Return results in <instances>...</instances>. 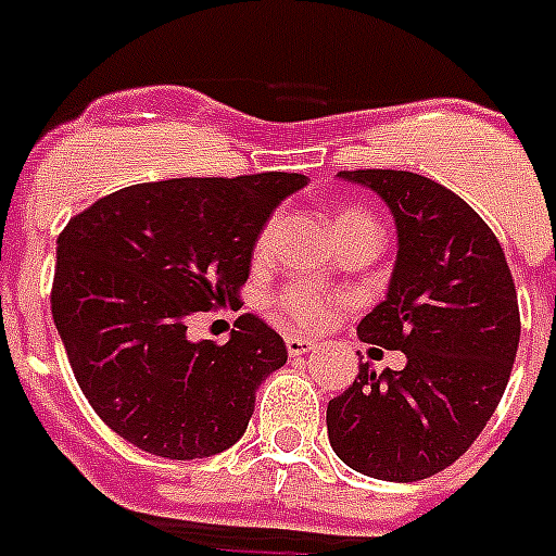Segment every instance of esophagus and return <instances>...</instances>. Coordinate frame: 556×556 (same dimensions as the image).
Here are the masks:
<instances>
[{"mask_svg": "<svg viewBox=\"0 0 556 556\" xmlns=\"http://www.w3.org/2000/svg\"><path fill=\"white\" fill-rule=\"evenodd\" d=\"M314 350H317V344H314L312 339H305V336H298V333L287 336V353L292 355V358H300V355L305 353H314Z\"/></svg>", "mask_w": 556, "mask_h": 556, "instance_id": "1", "label": "esophagus"}]
</instances>
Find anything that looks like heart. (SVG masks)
I'll return each mask as SVG.
<instances>
[{
  "label": "heart",
  "mask_w": 556,
  "mask_h": 556,
  "mask_svg": "<svg viewBox=\"0 0 556 556\" xmlns=\"http://www.w3.org/2000/svg\"><path fill=\"white\" fill-rule=\"evenodd\" d=\"M273 228H275V220H269L267 226L258 231L256 242H253V253H256V256H262V253L267 251ZM330 228H333L336 239L353 231H378L375 220H371L366 212H361V208H339V212L333 215V220H330ZM275 305H278V312H281L287 319H292V323L305 325V328H314V325H323L333 317L336 308H339V300L314 292L312 287H303V283H292V287H287L281 294H278Z\"/></svg>",
  "instance_id": "b5f03b06"
}]
</instances>
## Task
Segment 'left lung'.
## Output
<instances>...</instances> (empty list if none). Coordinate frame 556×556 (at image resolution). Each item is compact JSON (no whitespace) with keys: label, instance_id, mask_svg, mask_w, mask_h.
Here are the masks:
<instances>
[{"label":"left lung","instance_id":"left-lung-1","mask_svg":"<svg viewBox=\"0 0 556 556\" xmlns=\"http://www.w3.org/2000/svg\"><path fill=\"white\" fill-rule=\"evenodd\" d=\"M389 203L400 251L389 294L361 339L405 353V369L358 366L328 402V438L350 468L416 482L444 471L496 410L521 339L510 267L488 223L460 195L407 170H341Z\"/></svg>","mask_w":556,"mask_h":556}]
</instances>
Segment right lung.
<instances>
[{
    "mask_svg": "<svg viewBox=\"0 0 556 556\" xmlns=\"http://www.w3.org/2000/svg\"><path fill=\"white\" fill-rule=\"evenodd\" d=\"M300 173L131 185L58 237L52 317L99 419L167 460L217 455L244 435L256 389L287 344L256 314L231 339L190 341L198 312L239 303L253 242Z\"/></svg>",
    "mask_w": 556,
    "mask_h": 556,
    "instance_id": "add662e5",
    "label": "right lung"
}]
</instances>
